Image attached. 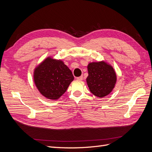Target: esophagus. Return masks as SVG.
<instances>
[{
	"mask_svg": "<svg viewBox=\"0 0 152 152\" xmlns=\"http://www.w3.org/2000/svg\"><path fill=\"white\" fill-rule=\"evenodd\" d=\"M77 79L78 80H82V79H83V76L78 77H77Z\"/></svg>",
	"mask_w": 152,
	"mask_h": 152,
	"instance_id": "1",
	"label": "esophagus"
}]
</instances>
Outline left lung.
I'll return each mask as SVG.
<instances>
[{"mask_svg":"<svg viewBox=\"0 0 152 152\" xmlns=\"http://www.w3.org/2000/svg\"><path fill=\"white\" fill-rule=\"evenodd\" d=\"M86 81L90 91L99 98L107 96L112 91L117 76L113 67L104 61L90 63L87 66Z\"/></svg>","mask_w":152,"mask_h":152,"instance_id":"obj_1","label":"left lung"}]
</instances>
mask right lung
Here are the masks:
<instances>
[{
    "label": "right lung",
    "instance_id": "obj_1",
    "mask_svg": "<svg viewBox=\"0 0 152 152\" xmlns=\"http://www.w3.org/2000/svg\"><path fill=\"white\" fill-rule=\"evenodd\" d=\"M34 79L40 93L49 99H58L74 79L61 60L48 58L35 69Z\"/></svg>",
    "mask_w": 152,
    "mask_h": 152
}]
</instances>
